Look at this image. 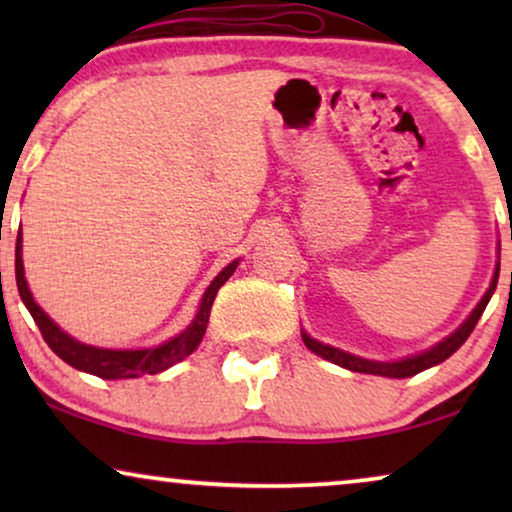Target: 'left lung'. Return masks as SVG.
I'll list each match as a JSON object with an SVG mask.
<instances>
[{
	"label": "left lung",
	"instance_id": "obj_1",
	"mask_svg": "<svg viewBox=\"0 0 512 512\" xmlns=\"http://www.w3.org/2000/svg\"><path fill=\"white\" fill-rule=\"evenodd\" d=\"M499 265L501 263H496L492 284H489V289H487L485 296H482L480 303L475 305V310L471 312V317H468L464 324H461L452 335H447V338L440 340L438 345H433L431 349H426V352L417 354V356H408V359L389 361V363L387 361H370V359H361V356H354V354H349V352H342V349H338V347L324 345V342L310 338V335H307L305 331L300 333V335H303V342L307 345V349H312L314 354H319L321 359L335 363V366L354 370V373L398 377V380H401V377H412V375L422 373V370H426V368L438 366V363H443L445 359H450V356L457 352V349L468 340V335L473 333L475 324H478V319L482 317V312H485L489 298H492V293L496 289V279H499Z\"/></svg>",
	"mask_w": 512,
	"mask_h": 512
}]
</instances>
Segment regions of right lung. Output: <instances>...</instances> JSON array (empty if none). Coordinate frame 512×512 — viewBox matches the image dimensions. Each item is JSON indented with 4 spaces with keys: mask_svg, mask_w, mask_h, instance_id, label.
<instances>
[{
    "mask_svg": "<svg viewBox=\"0 0 512 512\" xmlns=\"http://www.w3.org/2000/svg\"><path fill=\"white\" fill-rule=\"evenodd\" d=\"M240 265V258L233 263H228L219 275L214 277V282L207 286L205 296L200 300V310L195 314V319L188 324L186 331L174 335L172 340L163 342L158 347L149 349H102L93 345H83V342L74 340L72 335H67L41 307L34 303L30 289L25 282V268H23V235L18 233L16 240V284L18 293L23 298L27 310H30L32 319L37 321L41 335H44L46 345L60 356L62 361L83 373L97 375L102 380H125V377H139V375H156L163 370L172 368L174 363L186 359L188 354H193L202 342V335L207 331L209 324V312H212V303L216 293L223 284L228 282L230 275Z\"/></svg>",
    "mask_w": 512,
    "mask_h": 512,
    "instance_id": "obj_1",
    "label": "right lung"
}]
</instances>
